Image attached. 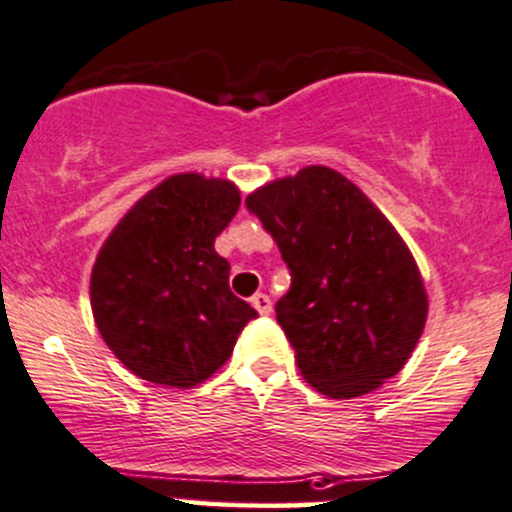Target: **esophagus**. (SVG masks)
<instances>
[{"label":"esophagus","instance_id":"obj_1","mask_svg":"<svg viewBox=\"0 0 512 512\" xmlns=\"http://www.w3.org/2000/svg\"><path fill=\"white\" fill-rule=\"evenodd\" d=\"M251 306H254L261 316H268V313H271V298H268L266 293H256V296L251 298Z\"/></svg>","mask_w":512,"mask_h":512}]
</instances>
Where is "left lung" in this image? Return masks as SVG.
I'll return each instance as SVG.
<instances>
[{
    "label": "left lung",
    "mask_w": 512,
    "mask_h": 512,
    "mask_svg": "<svg viewBox=\"0 0 512 512\" xmlns=\"http://www.w3.org/2000/svg\"><path fill=\"white\" fill-rule=\"evenodd\" d=\"M291 268L276 318L301 376L358 398L396 376L428 318L421 268L381 209L331 166H303L246 196Z\"/></svg>",
    "instance_id": "left-lung-1"
}]
</instances>
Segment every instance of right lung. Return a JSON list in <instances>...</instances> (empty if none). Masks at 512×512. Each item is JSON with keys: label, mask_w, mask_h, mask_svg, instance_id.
<instances>
[{"label": "right lung", "mask_w": 512, "mask_h": 512, "mask_svg": "<svg viewBox=\"0 0 512 512\" xmlns=\"http://www.w3.org/2000/svg\"><path fill=\"white\" fill-rule=\"evenodd\" d=\"M241 206L234 181L166 176L111 229L91 268L94 323L134 376L166 388L209 381L258 313L229 288L214 241Z\"/></svg>", "instance_id": "add662e5"}]
</instances>
